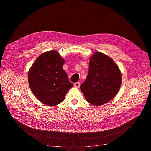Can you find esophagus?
Wrapping results in <instances>:
<instances>
[{"instance_id": "esophagus-1", "label": "esophagus", "mask_w": 151, "mask_h": 151, "mask_svg": "<svg viewBox=\"0 0 151 151\" xmlns=\"http://www.w3.org/2000/svg\"><path fill=\"white\" fill-rule=\"evenodd\" d=\"M74 86H75V87L79 88V86H80V83H79V82H76V83H75L74 84Z\"/></svg>"}]
</instances>
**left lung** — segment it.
I'll list each match as a JSON object with an SVG mask.
<instances>
[{"instance_id": "1", "label": "left lung", "mask_w": 151, "mask_h": 151, "mask_svg": "<svg viewBox=\"0 0 151 151\" xmlns=\"http://www.w3.org/2000/svg\"><path fill=\"white\" fill-rule=\"evenodd\" d=\"M122 84V75L113 60L95 53L90 59L88 72L80 88L89 103L99 106L110 101L117 94Z\"/></svg>"}]
</instances>
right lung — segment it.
I'll list each match as a JSON object with an SVG mask.
<instances>
[{
  "mask_svg": "<svg viewBox=\"0 0 151 151\" xmlns=\"http://www.w3.org/2000/svg\"><path fill=\"white\" fill-rule=\"evenodd\" d=\"M64 60L55 50L40 55L30 68L28 83L34 95L48 106L61 103L73 86L63 66Z\"/></svg>",
  "mask_w": 151,
  "mask_h": 151,
  "instance_id": "right-lung-1",
  "label": "right lung"
}]
</instances>
